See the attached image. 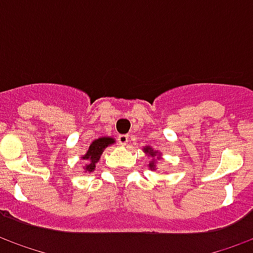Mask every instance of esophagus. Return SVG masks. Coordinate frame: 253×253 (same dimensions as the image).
<instances>
[{
  "mask_svg": "<svg viewBox=\"0 0 253 253\" xmlns=\"http://www.w3.org/2000/svg\"><path fill=\"white\" fill-rule=\"evenodd\" d=\"M128 139H130V138H128V135H126V134H122V135H119V137H118V142L121 143L122 146H126L127 143H128Z\"/></svg>",
  "mask_w": 253,
  "mask_h": 253,
  "instance_id": "1",
  "label": "esophagus"
}]
</instances>
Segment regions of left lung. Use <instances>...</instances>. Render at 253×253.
Segmentation results:
<instances>
[{"instance_id": "1", "label": "left lung", "mask_w": 253, "mask_h": 253, "mask_svg": "<svg viewBox=\"0 0 253 253\" xmlns=\"http://www.w3.org/2000/svg\"><path fill=\"white\" fill-rule=\"evenodd\" d=\"M143 153L148 156L149 159H150V161H149V169L153 170V169H157L156 168V163H157V160L161 159V153H160L159 150H154L153 148H150V146H145V148L142 149Z\"/></svg>"}]
</instances>
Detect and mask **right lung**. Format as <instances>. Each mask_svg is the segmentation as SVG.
<instances>
[{
  "label": "right lung",
  "instance_id": "1",
  "mask_svg": "<svg viewBox=\"0 0 253 253\" xmlns=\"http://www.w3.org/2000/svg\"><path fill=\"white\" fill-rule=\"evenodd\" d=\"M114 143H115V138L112 137H101L94 139L93 142L89 145L86 153L81 157V160L84 161V172H86V173L93 172L105 148H108Z\"/></svg>",
  "mask_w": 253,
  "mask_h": 253
}]
</instances>
